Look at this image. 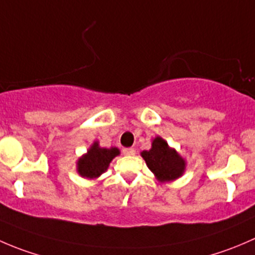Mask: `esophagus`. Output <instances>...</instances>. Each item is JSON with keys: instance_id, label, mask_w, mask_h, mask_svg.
I'll return each instance as SVG.
<instances>
[{"instance_id": "34e87169", "label": "esophagus", "mask_w": 255, "mask_h": 255, "mask_svg": "<svg viewBox=\"0 0 255 255\" xmlns=\"http://www.w3.org/2000/svg\"><path fill=\"white\" fill-rule=\"evenodd\" d=\"M123 154L125 155H134L135 150L133 148H125L123 149Z\"/></svg>"}]
</instances>
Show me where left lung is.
<instances>
[{"label": "left lung", "mask_w": 255, "mask_h": 255, "mask_svg": "<svg viewBox=\"0 0 255 255\" xmlns=\"http://www.w3.org/2000/svg\"><path fill=\"white\" fill-rule=\"evenodd\" d=\"M146 166L160 182L173 181L184 174L186 161L161 137L154 138L151 148L140 153Z\"/></svg>", "instance_id": "obj_1"}]
</instances>
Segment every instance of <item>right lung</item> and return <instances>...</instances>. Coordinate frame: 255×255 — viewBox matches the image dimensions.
Instances as JSON below:
<instances>
[{
    "label": "right lung",
    "mask_w": 255,
    "mask_h": 255,
    "mask_svg": "<svg viewBox=\"0 0 255 255\" xmlns=\"http://www.w3.org/2000/svg\"><path fill=\"white\" fill-rule=\"evenodd\" d=\"M118 154V148H101L99 142H95L90 146L87 153L78 160V173L82 177L96 179L107 170L110 163Z\"/></svg>",
    "instance_id": "1"
}]
</instances>
